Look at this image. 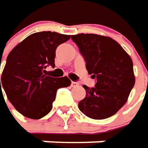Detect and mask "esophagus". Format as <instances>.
Returning a JSON list of instances; mask_svg holds the SVG:
<instances>
[{
  "instance_id": "obj_1",
  "label": "esophagus",
  "mask_w": 148,
  "mask_h": 148,
  "mask_svg": "<svg viewBox=\"0 0 148 148\" xmlns=\"http://www.w3.org/2000/svg\"><path fill=\"white\" fill-rule=\"evenodd\" d=\"M77 85H78L77 82H71V86L72 87H75V86H77Z\"/></svg>"
}]
</instances>
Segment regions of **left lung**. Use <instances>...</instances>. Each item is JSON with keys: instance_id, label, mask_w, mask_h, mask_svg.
<instances>
[{"instance_id": "8db88e82", "label": "left lung", "mask_w": 148, "mask_h": 148, "mask_svg": "<svg viewBox=\"0 0 148 148\" xmlns=\"http://www.w3.org/2000/svg\"><path fill=\"white\" fill-rule=\"evenodd\" d=\"M86 62L94 87L84 85L85 97L78 108L86 116L102 120L114 115L127 100L134 85L133 61L124 49L113 38L97 34L71 35Z\"/></svg>"}]
</instances>
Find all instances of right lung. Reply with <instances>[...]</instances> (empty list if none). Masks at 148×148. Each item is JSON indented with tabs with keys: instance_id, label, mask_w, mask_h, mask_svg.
<instances>
[{
	"instance_id": "right-lung-1",
	"label": "right lung",
	"mask_w": 148,
	"mask_h": 148,
	"mask_svg": "<svg viewBox=\"0 0 148 148\" xmlns=\"http://www.w3.org/2000/svg\"><path fill=\"white\" fill-rule=\"evenodd\" d=\"M70 38L50 31L35 33L8 54L0 78V93L4 90L9 102L24 116L44 117L52 108L57 90L71 85L67 77H51L45 70L49 65L55 67L56 49Z\"/></svg>"
}]
</instances>
